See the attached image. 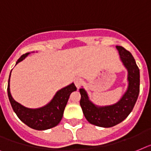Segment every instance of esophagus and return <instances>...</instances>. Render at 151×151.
Returning <instances> with one entry per match:
<instances>
[{"instance_id":"34e87169","label":"esophagus","mask_w":151,"mask_h":151,"mask_svg":"<svg viewBox=\"0 0 151 151\" xmlns=\"http://www.w3.org/2000/svg\"><path fill=\"white\" fill-rule=\"evenodd\" d=\"M83 81L81 78H76L75 81H74V84H75V86L78 87V88H79V87H81L82 84H83Z\"/></svg>"}]
</instances>
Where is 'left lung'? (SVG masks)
<instances>
[{
  "label": "left lung",
  "mask_w": 151,
  "mask_h": 151,
  "mask_svg": "<svg viewBox=\"0 0 151 151\" xmlns=\"http://www.w3.org/2000/svg\"><path fill=\"white\" fill-rule=\"evenodd\" d=\"M121 59L128 70V89L121 101L107 107H97L88 100L86 91L80 89V104L87 121L101 127H111L122 122L132 111L140 92V70L130 52L116 46Z\"/></svg>",
  "instance_id": "8db88e82"
}]
</instances>
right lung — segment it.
I'll return each mask as SVG.
<instances>
[{
  "instance_id": "obj_1",
  "label": "right lung",
  "mask_w": 151,
  "mask_h": 151,
  "mask_svg": "<svg viewBox=\"0 0 151 151\" xmlns=\"http://www.w3.org/2000/svg\"><path fill=\"white\" fill-rule=\"evenodd\" d=\"M28 54L29 53L23 54L17 60L16 64L24 60ZM10 77L11 74L9 76L7 84V94L11 107L18 118L23 123L35 130H44L57 126L61 121L64 108L68 103L70 95L73 91L77 90L75 85L71 83L68 87L58 91L53 100L45 107L38 109H29L17 103L11 97L9 87Z\"/></svg>"
}]
</instances>
